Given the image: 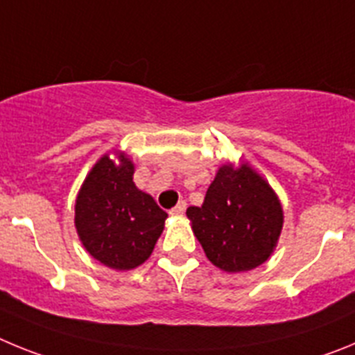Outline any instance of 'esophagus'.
<instances>
[{
    "instance_id": "esophagus-1",
    "label": "esophagus",
    "mask_w": 355,
    "mask_h": 355,
    "mask_svg": "<svg viewBox=\"0 0 355 355\" xmlns=\"http://www.w3.org/2000/svg\"><path fill=\"white\" fill-rule=\"evenodd\" d=\"M184 209H187V202H184V200H180L168 213H171V215H183Z\"/></svg>"
}]
</instances>
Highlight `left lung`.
I'll return each instance as SVG.
<instances>
[{
  "label": "left lung",
  "instance_id": "obj_1",
  "mask_svg": "<svg viewBox=\"0 0 355 355\" xmlns=\"http://www.w3.org/2000/svg\"><path fill=\"white\" fill-rule=\"evenodd\" d=\"M187 215L209 261L225 272L265 263L283 229L277 197L249 165L220 167L202 206H190Z\"/></svg>",
  "mask_w": 355,
  "mask_h": 355
}]
</instances>
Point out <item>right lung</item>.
I'll return each mask as SVG.
<instances>
[{
    "instance_id": "add662e5",
    "label": "right lung",
    "mask_w": 355,
    "mask_h": 355,
    "mask_svg": "<svg viewBox=\"0 0 355 355\" xmlns=\"http://www.w3.org/2000/svg\"><path fill=\"white\" fill-rule=\"evenodd\" d=\"M167 213L133 183V163L103 156L76 199L78 234L85 249L110 268L130 270L150 256Z\"/></svg>"
}]
</instances>
